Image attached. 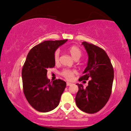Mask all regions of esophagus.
Returning a JSON list of instances; mask_svg holds the SVG:
<instances>
[{
    "mask_svg": "<svg viewBox=\"0 0 131 131\" xmlns=\"http://www.w3.org/2000/svg\"><path fill=\"white\" fill-rule=\"evenodd\" d=\"M72 85L71 83H70V82H67V86H70V85Z\"/></svg>",
    "mask_w": 131,
    "mask_h": 131,
    "instance_id": "1",
    "label": "esophagus"
}]
</instances>
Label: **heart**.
<instances>
[{
    "mask_svg": "<svg viewBox=\"0 0 131 131\" xmlns=\"http://www.w3.org/2000/svg\"><path fill=\"white\" fill-rule=\"evenodd\" d=\"M68 52L70 53L72 59L75 60H78L81 57L82 52V50L79 47L77 46L72 45L68 48ZM53 59L56 64L59 62V52L58 50L55 52L54 56H53ZM75 73V71L73 70H69V69H64L60 72L61 76H63L68 81H71L73 78L74 75Z\"/></svg>",
    "mask_w": 131,
    "mask_h": 131,
    "instance_id": "1",
    "label": "heart"
}]
</instances>
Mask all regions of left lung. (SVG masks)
<instances>
[{
	"label": "left lung",
	"mask_w": 131,
	"mask_h": 131,
	"mask_svg": "<svg viewBox=\"0 0 131 131\" xmlns=\"http://www.w3.org/2000/svg\"><path fill=\"white\" fill-rule=\"evenodd\" d=\"M82 45L87 52L89 60L83 75L79 81H90L86 88L82 84H76L79 90L75 98V103L84 112L94 113L102 109L109 100L114 71L104 50L86 41L82 42Z\"/></svg>",
	"instance_id": "left-lung-1"
}]
</instances>
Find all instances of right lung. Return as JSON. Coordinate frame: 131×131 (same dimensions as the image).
<instances>
[{
    "instance_id": "right-lung-1",
    "label": "right lung",
    "mask_w": 131,
    "mask_h": 131,
    "mask_svg": "<svg viewBox=\"0 0 131 131\" xmlns=\"http://www.w3.org/2000/svg\"><path fill=\"white\" fill-rule=\"evenodd\" d=\"M68 40L45 41L30 50L22 70L23 91L30 105L37 111L48 112L56 108L67 83L47 78L48 68L55 67L57 49Z\"/></svg>"
}]
</instances>
